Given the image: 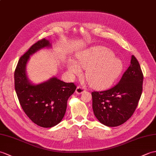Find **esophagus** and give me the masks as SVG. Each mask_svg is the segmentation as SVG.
Here are the masks:
<instances>
[{"label": "esophagus", "mask_w": 156, "mask_h": 156, "mask_svg": "<svg viewBox=\"0 0 156 156\" xmlns=\"http://www.w3.org/2000/svg\"><path fill=\"white\" fill-rule=\"evenodd\" d=\"M85 90H86V89H85L84 87L79 86L77 87L76 89V93L78 94H82L84 92H85Z\"/></svg>", "instance_id": "34e87169"}]
</instances>
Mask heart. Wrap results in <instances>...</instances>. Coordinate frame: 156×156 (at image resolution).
<instances>
[{"instance_id":"b5f03b06","label":"heart","mask_w":156,"mask_h":156,"mask_svg":"<svg viewBox=\"0 0 156 156\" xmlns=\"http://www.w3.org/2000/svg\"><path fill=\"white\" fill-rule=\"evenodd\" d=\"M77 65L70 61L68 68L71 72L79 75L80 67L87 70L86 77L92 87L102 90L109 88L120 76L124 69L123 62L109 48L103 46L94 47L78 54Z\"/></svg>"}]
</instances>
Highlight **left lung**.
Segmentation results:
<instances>
[{"mask_svg":"<svg viewBox=\"0 0 156 156\" xmlns=\"http://www.w3.org/2000/svg\"><path fill=\"white\" fill-rule=\"evenodd\" d=\"M144 76L136 58L116 85L101 92H92V108L96 118L104 125L115 127L131 118L142 93Z\"/></svg>","mask_w":156,"mask_h":156,"instance_id":"obj_1","label":"left lung"}]
</instances>
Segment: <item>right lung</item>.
<instances>
[{
  "label": "right lung",
  "instance_id": "obj_1",
  "mask_svg": "<svg viewBox=\"0 0 156 156\" xmlns=\"http://www.w3.org/2000/svg\"><path fill=\"white\" fill-rule=\"evenodd\" d=\"M50 46V42L45 38L36 42L20 58L14 71V88L20 106L27 116L42 128H51L61 122L66 113L67 101L76 89L73 82L66 83L56 77L37 85L29 81L26 67L30 56Z\"/></svg>",
  "mask_w": 156,
  "mask_h": 156
}]
</instances>
